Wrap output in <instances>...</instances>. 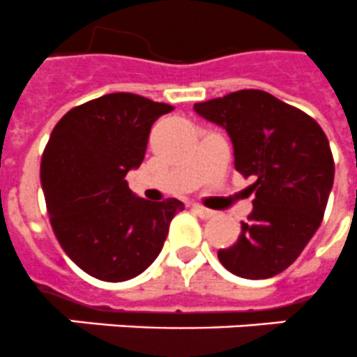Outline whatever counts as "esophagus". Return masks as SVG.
I'll use <instances>...</instances> for the list:
<instances>
[{
	"instance_id": "34e87169",
	"label": "esophagus",
	"mask_w": 357,
	"mask_h": 357,
	"mask_svg": "<svg viewBox=\"0 0 357 357\" xmlns=\"http://www.w3.org/2000/svg\"><path fill=\"white\" fill-rule=\"evenodd\" d=\"M192 211L196 214H198L199 218H204V220H208V218H213L214 214V211H211V208H205V207H202V205H192Z\"/></svg>"
}]
</instances>
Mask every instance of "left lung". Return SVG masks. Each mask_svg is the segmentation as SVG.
<instances>
[{
    "label": "left lung",
    "instance_id": "1",
    "mask_svg": "<svg viewBox=\"0 0 357 357\" xmlns=\"http://www.w3.org/2000/svg\"><path fill=\"white\" fill-rule=\"evenodd\" d=\"M231 137L234 169L253 176V211L238 240L220 249L224 268L242 279H269L291 266L323 222L334 185L328 139L314 119L260 89L194 104Z\"/></svg>",
    "mask_w": 357,
    "mask_h": 357
}]
</instances>
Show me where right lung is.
<instances>
[{"instance_id":"obj_1","label":"right lung","mask_w":357,"mask_h":357,"mask_svg":"<svg viewBox=\"0 0 357 357\" xmlns=\"http://www.w3.org/2000/svg\"><path fill=\"white\" fill-rule=\"evenodd\" d=\"M172 106L109 93L69 109L43 150L40 181L51 225L69 259L98 280L123 282L163 249L176 198L149 202L126 174L143 163L152 124Z\"/></svg>"}]
</instances>
